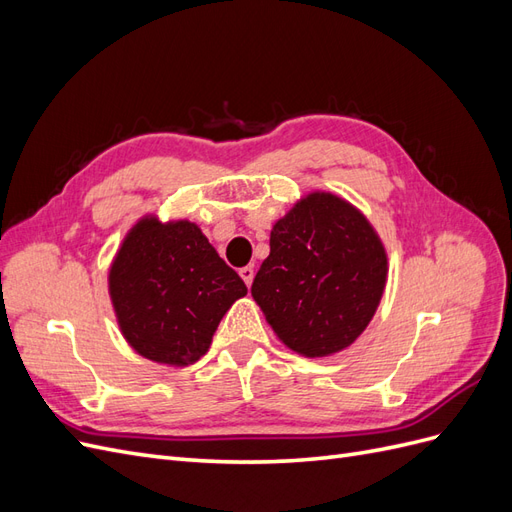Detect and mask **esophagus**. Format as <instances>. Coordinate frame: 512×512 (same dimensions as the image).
<instances>
[{"instance_id": "1", "label": "esophagus", "mask_w": 512, "mask_h": 512, "mask_svg": "<svg viewBox=\"0 0 512 512\" xmlns=\"http://www.w3.org/2000/svg\"><path fill=\"white\" fill-rule=\"evenodd\" d=\"M239 275L243 277V282H245V286L250 288L252 286V280H254V267H243L241 271H239Z\"/></svg>"}]
</instances>
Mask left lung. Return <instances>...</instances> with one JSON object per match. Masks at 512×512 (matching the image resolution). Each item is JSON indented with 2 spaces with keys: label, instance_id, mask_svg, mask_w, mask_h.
I'll list each match as a JSON object with an SVG mask.
<instances>
[{
  "label": "left lung",
  "instance_id": "8db88e82",
  "mask_svg": "<svg viewBox=\"0 0 512 512\" xmlns=\"http://www.w3.org/2000/svg\"><path fill=\"white\" fill-rule=\"evenodd\" d=\"M269 245L252 297L277 337L309 359L348 348L374 318L389 269L365 215L314 192L275 222Z\"/></svg>",
  "mask_w": 512,
  "mask_h": 512
}]
</instances>
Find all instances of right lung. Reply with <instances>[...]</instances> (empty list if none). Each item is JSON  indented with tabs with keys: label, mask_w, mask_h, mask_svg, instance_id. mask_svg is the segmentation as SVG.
Segmentation results:
<instances>
[{
	"label": "right lung",
	"mask_w": 512,
	"mask_h": 512,
	"mask_svg": "<svg viewBox=\"0 0 512 512\" xmlns=\"http://www.w3.org/2000/svg\"><path fill=\"white\" fill-rule=\"evenodd\" d=\"M108 292L128 344L145 359L183 367L209 350L247 288L196 224L143 218L119 247Z\"/></svg>",
	"instance_id": "add662e5"
}]
</instances>
